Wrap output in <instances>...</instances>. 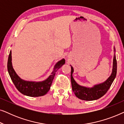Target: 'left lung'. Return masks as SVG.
Wrapping results in <instances>:
<instances>
[{"mask_svg":"<svg viewBox=\"0 0 124 124\" xmlns=\"http://www.w3.org/2000/svg\"><path fill=\"white\" fill-rule=\"evenodd\" d=\"M114 56L113 60L112 72L111 76L104 82L95 85L92 87H87L81 86L77 84L73 77V73L74 72L73 68L71 66V84L72 90L75 95L78 98L84 101H95L97 100L104 95L111 87L112 84L116 77L117 73V61L116 58V50L114 47Z\"/></svg>","mask_w":124,"mask_h":124,"instance_id":"obj_1","label":"left lung"}]
</instances>
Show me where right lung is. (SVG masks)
I'll return each instance as SVG.
<instances>
[{
	"label": "right lung",
	"mask_w": 124,
	"mask_h": 124,
	"mask_svg": "<svg viewBox=\"0 0 124 124\" xmlns=\"http://www.w3.org/2000/svg\"><path fill=\"white\" fill-rule=\"evenodd\" d=\"M65 60L64 59L59 61L54 66L53 71L51 75L45 80L39 82L25 81L21 79L16 74L14 69L13 68L12 64V52L10 51L8 59L7 68L8 73L12 81L17 89L20 93L26 96L37 97L45 95L47 94L51 86L56 72L60 68L62 67V65L65 64Z\"/></svg>",
	"instance_id": "right-lung-1"
}]
</instances>
